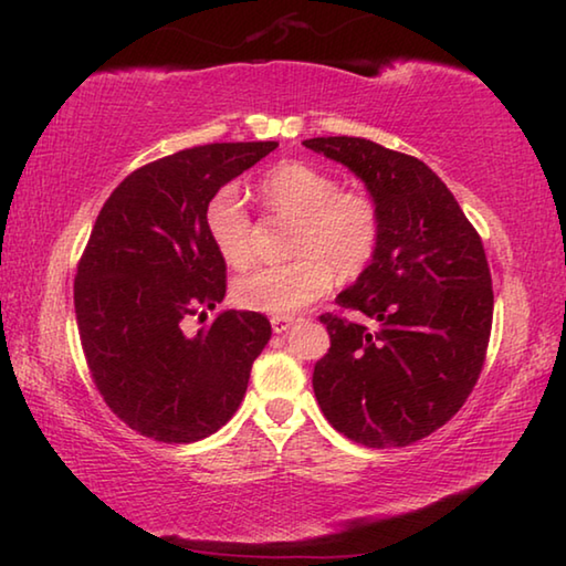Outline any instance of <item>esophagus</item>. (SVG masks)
I'll use <instances>...</instances> for the list:
<instances>
[{
  "label": "esophagus",
  "instance_id": "esophagus-1",
  "mask_svg": "<svg viewBox=\"0 0 566 566\" xmlns=\"http://www.w3.org/2000/svg\"><path fill=\"white\" fill-rule=\"evenodd\" d=\"M294 322H300V317H294V314H274L272 317V327L276 334H282L292 327Z\"/></svg>",
  "mask_w": 566,
  "mask_h": 566
}]
</instances>
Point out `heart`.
<instances>
[{
  "label": "heart",
  "mask_w": 566,
  "mask_h": 566,
  "mask_svg": "<svg viewBox=\"0 0 566 566\" xmlns=\"http://www.w3.org/2000/svg\"><path fill=\"white\" fill-rule=\"evenodd\" d=\"M260 195L272 212L294 219V260L239 276L232 296L242 310L296 312L329 290L334 272L349 280L375 260L381 214L367 191L339 189L337 179L306 161H280L260 179ZM205 222L229 266L242 270L254 260L252 214L234 187H222L209 199Z\"/></svg>",
  "instance_id": "heart-1"
}]
</instances>
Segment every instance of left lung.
Segmentation results:
<instances>
[{
  "mask_svg": "<svg viewBox=\"0 0 566 566\" xmlns=\"http://www.w3.org/2000/svg\"><path fill=\"white\" fill-rule=\"evenodd\" d=\"M304 147L349 167L381 214L375 260L337 296L339 312L319 317L332 344L314 364V397L352 442H419L462 409L484 367L494 292L482 237L417 157L361 137H314Z\"/></svg>",
  "mask_w": 566,
  "mask_h": 566,
  "instance_id": "1",
  "label": "left lung"
}]
</instances>
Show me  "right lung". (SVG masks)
I'll list each match as a JSON object with an SVG mask.
<instances>
[{
	"label": "right lung",
	"instance_id": "right-lung-1",
	"mask_svg": "<svg viewBox=\"0 0 566 566\" xmlns=\"http://www.w3.org/2000/svg\"><path fill=\"white\" fill-rule=\"evenodd\" d=\"M276 147L222 142L149 161L92 227L74 280L84 359L107 407L155 442L189 444L224 427L272 337L260 312H219L195 337L185 319L227 294V264L207 234L209 199Z\"/></svg>",
	"mask_w": 566,
	"mask_h": 566
}]
</instances>
